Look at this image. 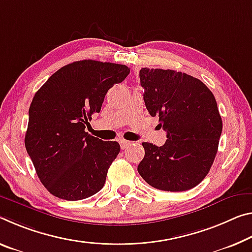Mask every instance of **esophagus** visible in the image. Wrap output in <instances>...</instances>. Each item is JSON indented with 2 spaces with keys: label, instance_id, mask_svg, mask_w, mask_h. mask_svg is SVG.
Listing matches in <instances>:
<instances>
[{
  "label": "esophagus",
  "instance_id": "34e87169",
  "mask_svg": "<svg viewBox=\"0 0 252 252\" xmlns=\"http://www.w3.org/2000/svg\"><path fill=\"white\" fill-rule=\"evenodd\" d=\"M131 141H127V140H125V139H121L120 140V146H121V149H126L127 147L131 146Z\"/></svg>",
  "mask_w": 252,
  "mask_h": 252
}]
</instances>
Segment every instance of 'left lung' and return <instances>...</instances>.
Returning a JSON list of instances; mask_svg holds the SVG:
<instances>
[{
  "label": "left lung",
  "instance_id": "left-lung-1",
  "mask_svg": "<svg viewBox=\"0 0 252 252\" xmlns=\"http://www.w3.org/2000/svg\"><path fill=\"white\" fill-rule=\"evenodd\" d=\"M139 76L147 110L167 132L161 147L142 142L139 174L160 190L193 189L209 174L222 133L214 95L204 83L182 71L141 68Z\"/></svg>",
  "mask_w": 252,
  "mask_h": 252
}]
</instances>
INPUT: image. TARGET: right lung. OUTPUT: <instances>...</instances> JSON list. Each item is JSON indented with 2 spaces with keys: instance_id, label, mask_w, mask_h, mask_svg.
<instances>
[{
  "instance_id": "add662e5",
  "label": "right lung",
  "mask_w": 252,
  "mask_h": 252,
  "mask_svg": "<svg viewBox=\"0 0 252 252\" xmlns=\"http://www.w3.org/2000/svg\"><path fill=\"white\" fill-rule=\"evenodd\" d=\"M129 73L120 63L74 62L34 94L25 145L40 182L54 196L79 201L103 189L120 145L95 138L85 127L101 111L107 91Z\"/></svg>"
}]
</instances>
